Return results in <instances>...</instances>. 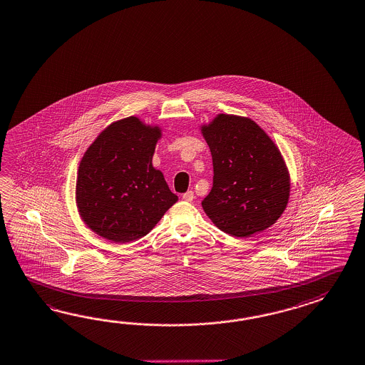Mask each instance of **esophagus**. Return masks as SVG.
I'll list each match as a JSON object with an SVG mask.
<instances>
[{
  "mask_svg": "<svg viewBox=\"0 0 365 365\" xmlns=\"http://www.w3.org/2000/svg\"><path fill=\"white\" fill-rule=\"evenodd\" d=\"M182 197H183V200H186V202H192L195 199L194 192H192V191H187V192L182 195Z\"/></svg>",
  "mask_w": 365,
  "mask_h": 365,
  "instance_id": "obj_1",
  "label": "esophagus"
}]
</instances>
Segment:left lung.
I'll list each match as a JSON object with an SVG mask.
<instances>
[{"instance_id": "1", "label": "left lung", "mask_w": 365, "mask_h": 365, "mask_svg": "<svg viewBox=\"0 0 365 365\" xmlns=\"http://www.w3.org/2000/svg\"><path fill=\"white\" fill-rule=\"evenodd\" d=\"M202 133L213 163V186L202 202L212 222L241 238L275 224L291 191L275 143L252 119L227 113L204 124Z\"/></svg>"}]
</instances>
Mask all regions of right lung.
Here are the masks:
<instances>
[{
    "mask_svg": "<svg viewBox=\"0 0 365 365\" xmlns=\"http://www.w3.org/2000/svg\"><path fill=\"white\" fill-rule=\"evenodd\" d=\"M161 128L136 116L111 123L83 154L77 173L80 216L98 235L113 242L148 235L178 200L152 165Z\"/></svg>",
    "mask_w": 365,
    "mask_h": 365,
    "instance_id": "1",
    "label": "right lung"
}]
</instances>
